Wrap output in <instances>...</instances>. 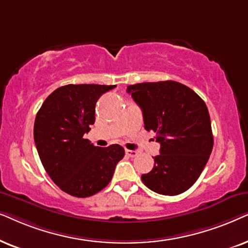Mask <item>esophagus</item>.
<instances>
[{"label":"esophagus","mask_w":248,"mask_h":248,"mask_svg":"<svg viewBox=\"0 0 248 248\" xmlns=\"http://www.w3.org/2000/svg\"><path fill=\"white\" fill-rule=\"evenodd\" d=\"M126 154L129 157H135V156H137L138 152L137 151H131V150H126Z\"/></svg>","instance_id":"1"}]
</instances>
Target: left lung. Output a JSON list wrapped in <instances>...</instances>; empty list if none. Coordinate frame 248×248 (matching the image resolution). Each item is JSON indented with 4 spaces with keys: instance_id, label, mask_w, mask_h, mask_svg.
I'll return each mask as SVG.
<instances>
[{
    "instance_id": "8db88e82",
    "label": "left lung",
    "mask_w": 248,
    "mask_h": 248,
    "mask_svg": "<svg viewBox=\"0 0 248 248\" xmlns=\"http://www.w3.org/2000/svg\"><path fill=\"white\" fill-rule=\"evenodd\" d=\"M127 92L141 108L144 128L160 143L144 185L161 195H179L193 186L213 148L209 110L193 90L167 80L130 85Z\"/></svg>"
}]
</instances>
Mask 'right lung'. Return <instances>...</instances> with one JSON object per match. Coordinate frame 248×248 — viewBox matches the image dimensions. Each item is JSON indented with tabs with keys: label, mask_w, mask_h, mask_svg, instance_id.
I'll return each instance as SVG.
<instances>
[{
	"label": "right lung",
	"mask_w": 248,
	"mask_h": 248,
	"mask_svg": "<svg viewBox=\"0 0 248 248\" xmlns=\"http://www.w3.org/2000/svg\"><path fill=\"white\" fill-rule=\"evenodd\" d=\"M114 85H67L44 101L36 114L34 140L49 178L69 195L88 197L108 186L124 156L118 144L94 146L84 135L95 122V105Z\"/></svg>",
	"instance_id": "add662e5"
}]
</instances>
